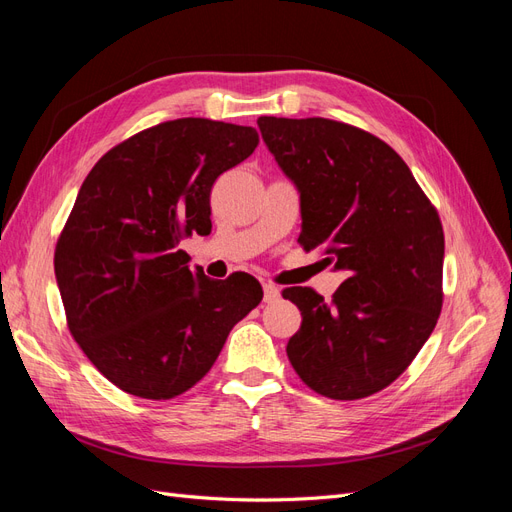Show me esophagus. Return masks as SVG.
<instances>
[{"instance_id":"esophagus-1","label":"esophagus","mask_w":512,"mask_h":512,"mask_svg":"<svg viewBox=\"0 0 512 512\" xmlns=\"http://www.w3.org/2000/svg\"><path fill=\"white\" fill-rule=\"evenodd\" d=\"M262 290H265V303H275L280 299V288L273 284H262Z\"/></svg>"}]
</instances>
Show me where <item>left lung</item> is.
<instances>
[{
	"instance_id": "1",
	"label": "left lung",
	"mask_w": 512,
	"mask_h": 512,
	"mask_svg": "<svg viewBox=\"0 0 512 512\" xmlns=\"http://www.w3.org/2000/svg\"><path fill=\"white\" fill-rule=\"evenodd\" d=\"M258 128L301 194L303 250L348 273L331 301L307 286L282 292L303 316L288 359L318 395H374L404 374L442 312L440 215L374 134L322 117H260Z\"/></svg>"
}]
</instances>
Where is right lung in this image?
Masks as SVG:
<instances>
[{
    "label": "right lung",
    "instance_id": "1",
    "mask_svg": "<svg viewBox=\"0 0 512 512\" xmlns=\"http://www.w3.org/2000/svg\"><path fill=\"white\" fill-rule=\"evenodd\" d=\"M256 145L250 126L173 119L106 151L83 181L55 275L74 342L121 391L160 401L192 389L262 301L254 277L209 280L179 250L209 232L215 179Z\"/></svg>",
    "mask_w": 512,
    "mask_h": 512
}]
</instances>
